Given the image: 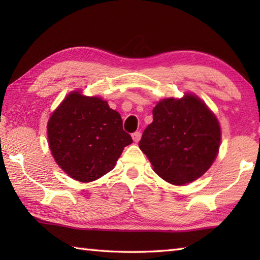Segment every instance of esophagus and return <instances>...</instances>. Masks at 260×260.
Wrapping results in <instances>:
<instances>
[{
    "instance_id": "1",
    "label": "esophagus",
    "mask_w": 260,
    "mask_h": 260,
    "mask_svg": "<svg viewBox=\"0 0 260 260\" xmlns=\"http://www.w3.org/2000/svg\"><path fill=\"white\" fill-rule=\"evenodd\" d=\"M141 137H142L141 132H135V133L132 134V139H133L134 142H139L141 140Z\"/></svg>"
}]
</instances>
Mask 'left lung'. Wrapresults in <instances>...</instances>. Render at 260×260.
Segmentation results:
<instances>
[{"instance_id": "left-lung-1", "label": "left lung", "mask_w": 260, "mask_h": 260, "mask_svg": "<svg viewBox=\"0 0 260 260\" xmlns=\"http://www.w3.org/2000/svg\"><path fill=\"white\" fill-rule=\"evenodd\" d=\"M220 141L214 114L200 98L185 93L181 99L157 103L139 146L158 176L183 185L207 172L217 157Z\"/></svg>"}]
</instances>
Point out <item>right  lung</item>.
<instances>
[{
	"mask_svg": "<svg viewBox=\"0 0 260 260\" xmlns=\"http://www.w3.org/2000/svg\"><path fill=\"white\" fill-rule=\"evenodd\" d=\"M48 140L59 167L84 183L112 171L124 147L133 143L106 101L79 91L69 93L50 116Z\"/></svg>",
	"mask_w": 260,
	"mask_h": 260,
	"instance_id": "1",
	"label": "right lung"
}]
</instances>
